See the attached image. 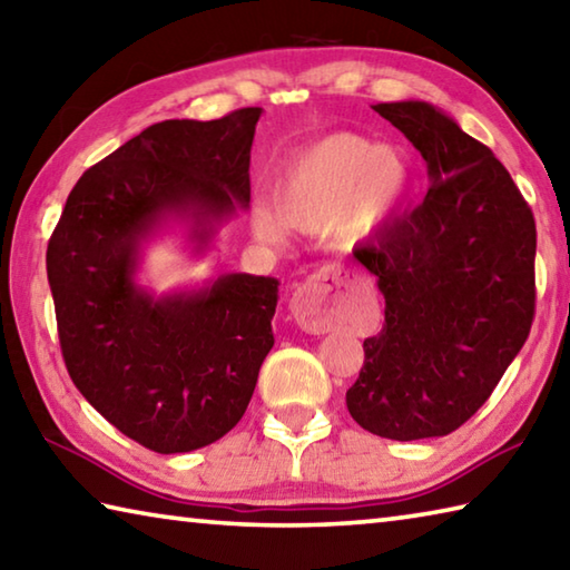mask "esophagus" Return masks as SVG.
Here are the masks:
<instances>
[{
    "label": "esophagus",
    "instance_id": "esophagus-1",
    "mask_svg": "<svg viewBox=\"0 0 570 570\" xmlns=\"http://www.w3.org/2000/svg\"><path fill=\"white\" fill-rule=\"evenodd\" d=\"M353 307V285L347 275L335 267H323L295 287L291 313L307 333H331L345 323Z\"/></svg>",
    "mask_w": 570,
    "mask_h": 570
}]
</instances>
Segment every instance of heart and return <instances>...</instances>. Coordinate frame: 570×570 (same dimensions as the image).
<instances>
[{
    "label": "heart",
    "mask_w": 570,
    "mask_h": 570,
    "mask_svg": "<svg viewBox=\"0 0 570 570\" xmlns=\"http://www.w3.org/2000/svg\"><path fill=\"white\" fill-rule=\"evenodd\" d=\"M413 169L401 149L353 132L327 135L301 149L279 177V207L259 203L253 227L283 239L287 229L335 233L347 247L383 237L411 193Z\"/></svg>",
    "instance_id": "heart-1"
}]
</instances>
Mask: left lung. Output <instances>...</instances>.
<instances>
[{
	"label": "left lung",
	"mask_w": 570,
	"mask_h": 570,
	"mask_svg": "<svg viewBox=\"0 0 570 570\" xmlns=\"http://www.w3.org/2000/svg\"><path fill=\"white\" fill-rule=\"evenodd\" d=\"M411 139L431 189L355 259L385 297L383 331L345 403L391 441L453 433L491 397L535 313V219L485 145L417 99L373 105Z\"/></svg>",
	"instance_id": "obj_1"
}]
</instances>
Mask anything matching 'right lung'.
<instances>
[{"mask_svg":"<svg viewBox=\"0 0 570 570\" xmlns=\"http://www.w3.org/2000/svg\"><path fill=\"white\" fill-rule=\"evenodd\" d=\"M263 109L165 119L89 167L49 237L59 345L77 391L155 453H189L233 431L273 337L277 279L229 273L153 295L142 249L169 223L195 253L249 205V149Z\"/></svg>","mask_w":570,"mask_h":570,"instance_id":"right-lung-1","label":"right lung"}]
</instances>
